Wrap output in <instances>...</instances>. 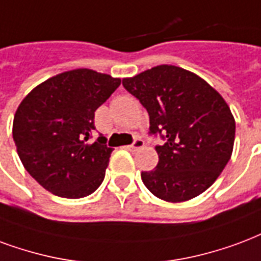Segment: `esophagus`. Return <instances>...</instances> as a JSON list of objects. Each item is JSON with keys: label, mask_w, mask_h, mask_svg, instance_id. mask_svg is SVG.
<instances>
[{"label": "esophagus", "mask_w": 261, "mask_h": 261, "mask_svg": "<svg viewBox=\"0 0 261 261\" xmlns=\"http://www.w3.org/2000/svg\"><path fill=\"white\" fill-rule=\"evenodd\" d=\"M145 146V142H144V140H141V138H136L134 140V142L131 144V145L127 146V149L128 150H140L142 149Z\"/></svg>", "instance_id": "esophagus-1"}]
</instances>
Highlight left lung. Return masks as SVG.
<instances>
[{
	"instance_id": "obj_1",
	"label": "left lung",
	"mask_w": 261,
	"mask_h": 261,
	"mask_svg": "<svg viewBox=\"0 0 261 261\" xmlns=\"http://www.w3.org/2000/svg\"><path fill=\"white\" fill-rule=\"evenodd\" d=\"M123 87L149 115V134L159 163L142 171L145 187L166 202L198 196L228 163L235 140V120L223 96L195 73L160 65L123 79Z\"/></svg>"
}]
</instances>
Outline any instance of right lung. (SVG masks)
Wrapping results in <instances>:
<instances>
[{"mask_svg":"<svg viewBox=\"0 0 261 261\" xmlns=\"http://www.w3.org/2000/svg\"><path fill=\"white\" fill-rule=\"evenodd\" d=\"M120 79L90 69L65 71L41 83L17 108L12 136L24 169L54 195L79 199L102 184L113 148L95 130L94 116Z\"/></svg>","mask_w":261,"mask_h":261,"instance_id":"obj_1","label":"right lung"}]
</instances>
